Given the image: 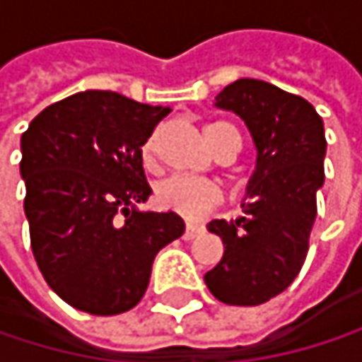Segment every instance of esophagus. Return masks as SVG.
I'll use <instances>...</instances> for the list:
<instances>
[{
    "instance_id": "esophagus-1",
    "label": "esophagus",
    "mask_w": 362,
    "mask_h": 362,
    "mask_svg": "<svg viewBox=\"0 0 362 362\" xmlns=\"http://www.w3.org/2000/svg\"><path fill=\"white\" fill-rule=\"evenodd\" d=\"M199 233H201V228H199V226L188 224V226H186V230H184V239H186V241H190V239H194Z\"/></svg>"
}]
</instances>
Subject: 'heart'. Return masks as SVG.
<instances>
[{
    "mask_svg": "<svg viewBox=\"0 0 362 362\" xmlns=\"http://www.w3.org/2000/svg\"><path fill=\"white\" fill-rule=\"evenodd\" d=\"M228 134H237V129L230 123L214 121L205 127L207 142L211 148H220V144L226 140ZM155 136H148L142 144V159L144 163H153L155 159ZM157 201L161 207L180 214L182 218L197 220L203 214H207L211 207H216L222 201L220 188L211 180L194 178V176H172L157 186Z\"/></svg>",
    "mask_w": 362,
    "mask_h": 362,
    "instance_id": "1",
    "label": "heart"
}]
</instances>
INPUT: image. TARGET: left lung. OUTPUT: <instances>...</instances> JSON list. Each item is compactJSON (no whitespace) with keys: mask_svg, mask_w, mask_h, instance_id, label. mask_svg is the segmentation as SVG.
I'll return each instance as SVG.
<instances>
[{"mask_svg":"<svg viewBox=\"0 0 362 362\" xmlns=\"http://www.w3.org/2000/svg\"><path fill=\"white\" fill-rule=\"evenodd\" d=\"M252 132L257 161L239 220H211L224 243L205 285L224 304L257 306L283 293L300 274L325 182V129L315 107L259 79H239L216 96Z\"/></svg>","mask_w":362,"mask_h":362,"instance_id":"8db88e82","label":"left lung"}]
</instances>
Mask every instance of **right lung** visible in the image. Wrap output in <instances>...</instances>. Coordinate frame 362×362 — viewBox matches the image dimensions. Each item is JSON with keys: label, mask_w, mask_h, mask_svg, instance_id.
I'll list each match as a JSON object with an SVG mask.
<instances>
[{"label": "right lung", "mask_w": 362, "mask_h": 362, "mask_svg": "<svg viewBox=\"0 0 362 362\" xmlns=\"http://www.w3.org/2000/svg\"><path fill=\"white\" fill-rule=\"evenodd\" d=\"M168 112L88 90L41 110L23 134L31 250L45 283L77 310L134 308L155 255L184 233L178 214L134 207L153 192L142 144Z\"/></svg>", "instance_id": "obj_1"}]
</instances>
